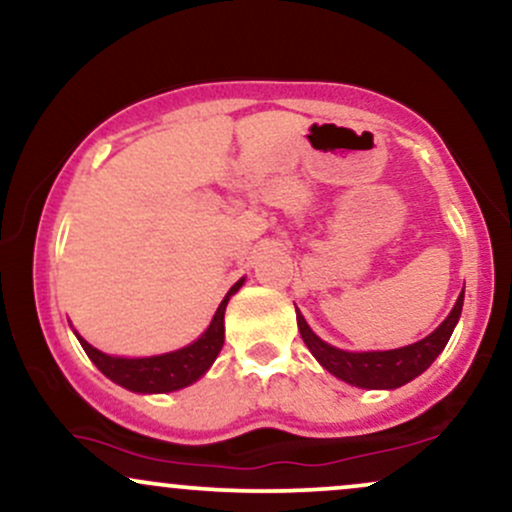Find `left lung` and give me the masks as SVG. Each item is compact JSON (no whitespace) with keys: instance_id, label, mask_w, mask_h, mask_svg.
<instances>
[{"instance_id":"obj_1","label":"left lung","mask_w":512,"mask_h":512,"mask_svg":"<svg viewBox=\"0 0 512 512\" xmlns=\"http://www.w3.org/2000/svg\"><path fill=\"white\" fill-rule=\"evenodd\" d=\"M462 301L464 291L460 293L455 308L450 310V315L445 317V322L436 332L428 334L421 342L392 351H363V354H351V351L334 349V346L325 344L313 330H310L308 322H305L303 315L296 310L298 332H301L310 354L330 370L332 375L342 378L344 383L368 387V390H395V387L409 383L416 375L424 373V370L436 361V356L445 349V344H448L457 320H460Z\"/></svg>"}]
</instances>
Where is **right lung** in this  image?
<instances>
[{"label": "right lung", "mask_w": 512, "mask_h": 512, "mask_svg": "<svg viewBox=\"0 0 512 512\" xmlns=\"http://www.w3.org/2000/svg\"><path fill=\"white\" fill-rule=\"evenodd\" d=\"M243 286V279L238 284L231 286V291L226 293L219 310H216L214 320L207 327V332L197 339L195 344L185 346V349L173 351V354L163 356H151V358H115L103 354V351L93 349L86 339L79 342L84 346V351L96 363L98 370L103 375H108L110 380L117 385L127 387L132 392H173L180 387L192 385L195 380L202 378L207 373L214 358L219 356L223 346V313H226L228 298Z\"/></svg>", "instance_id": "right-lung-1"}]
</instances>
